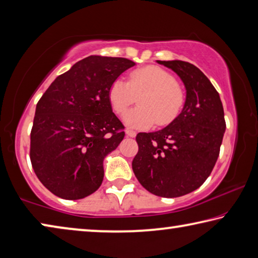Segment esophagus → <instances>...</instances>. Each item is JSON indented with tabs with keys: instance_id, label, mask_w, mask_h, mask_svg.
I'll use <instances>...</instances> for the list:
<instances>
[{
	"instance_id": "esophagus-1",
	"label": "esophagus",
	"mask_w": 258,
	"mask_h": 258,
	"mask_svg": "<svg viewBox=\"0 0 258 258\" xmlns=\"http://www.w3.org/2000/svg\"><path fill=\"white\" fill-rule=\"evenodd\" d=\"M125 133H126V135H127V137H130V138H135V137H137V133H135L134 131H132V130H126Z\"/></svg>"
}]
</instances>
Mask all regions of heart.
<instances>
[{
    "label": "heart",
    "instance_id": "heart-1",
    "mask_svg": "<svg viewBox=\"0 0 258 258\" xmlns=\"http://www.w3.org/2000/svg\"><path fill=\"white\" fill-rule=\"evenodd\" d=\"M140 106L124 116L126 126L145 130L167 125L176 118L184 103V93L171 73L157 66L140 68L131 73L130 83L118 78L109 89L112 110L123 115L139 98Z\"/></svg>",
    "mask_w": 258,
    "mask_h": 258
}]
</instances>
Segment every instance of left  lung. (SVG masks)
<instances>
[{"label":"left lung","instance_id":"left-lung-1","mask_svg":"<svg viewBox=\"0 0 258 258\" xmlns=\"http://www.w3.org/2000/svg\"><path fill=\"white\" fill-rule=\"evenodd\" d=\"M157 62L181 78L185 101L166 127L137 135L139 151L132 168L151 194L175 198L198 189L212 173L226 127L224 110L215 87L195 64L181 60Z\"/></svg>","mask_w":258,"mask_h":258}]
</instances>
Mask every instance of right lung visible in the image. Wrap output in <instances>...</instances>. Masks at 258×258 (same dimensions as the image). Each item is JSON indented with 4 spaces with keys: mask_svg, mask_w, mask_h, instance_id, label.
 Instances as JSON below:
<instances>
[{
    "mask_svg": "<svg viewBox=\"0 0 258 258\" xmlns=\"http://www.w3.org/2000/svg\"><path fill=\"white\" fill-rule=\"evenodd\" d=\"M133 66L126 58L90 55L56 77L37 102L30 161L52 194L77 200L101 185L103 160L125 135L109 102V89Z\"/></svg>",
    "mask_w": 258,
    "mask_h": 258,
    "instance_id": "right-lung-1",
    "label": "right lung"
}]
</instances>
